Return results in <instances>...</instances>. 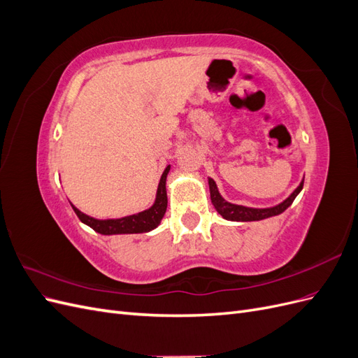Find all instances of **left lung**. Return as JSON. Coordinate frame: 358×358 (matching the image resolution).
<instances>
[{"mask_svg":"<svg viewBox=\"0 0 358 358\" xmlns=\"http://www.w3.org/2000/svg\"><path fill=\"white\" fill-rule=\"evenodd\" d=\"M301 188H303V180L300 182V185L294 191H292L291 196L288 199H285L282 203L273 206V208L255 209V208H246V206H241V204H233V203H229L227 200H224L218 191V187H216L215 180L212 178H209V189H210L212 204L215 206L216 212H218L224 220H229V221H242V222L259 221V220H266V218H270V216H276L279 213H282L292 204V201H294V199L299 196Z\"/></svg>","mask_w":358,"mask_h":358,"instance_id":"obj_1","label":"left lung"}]
</instances>
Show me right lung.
Wrapping results in <instances>:
<instances>
[{
	"label": "right lung",
	"mask_w": 358,
	"mask_h": 358,
	"mask_svg": "<svg viewBox=\"0 0 358 358\" xmlns=\"http://www.w3.org/2000/svg\"><path fill=\"white\" fill-rule=\"evenodd\" d=\"M170 166L166 167L164 173L159 179L158 183V189H157V199L155 203L150 206L149 209L138 212L136 215H129V216H124V218L119 220H95L92 216L85 215L83 212H80L78 208H74L71 204L73 210L76 212V215L79 216V220L90 225L92 230H95L96 233L100 234H136V233H148L150 230L157 229L159 225L162 216H164L166 210H167V191H166V180H167V175H169Z\"/></svg>",
	"instance_id": "add662e5"
}]
</instances>
